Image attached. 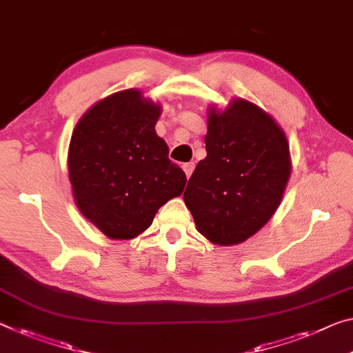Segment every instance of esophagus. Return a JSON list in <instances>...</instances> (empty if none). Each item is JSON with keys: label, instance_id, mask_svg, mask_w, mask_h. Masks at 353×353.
<instances>
[{"label": "esophagus", "instance_id": "obj_1", "mask_svg": "<svg viewBox=\"0 0 353 353\" xmlns=\"http://www.w3.org/2000/svg\"><path fill=\"white\" fill-rule=\"evenodd\" d=\"M194 169H195V164H194V162H186V164H183V170H184V173H186V176H188V178L192 175Z\"/></svg>", "mask_w": 353, "mask_h": 353}]
</instances>
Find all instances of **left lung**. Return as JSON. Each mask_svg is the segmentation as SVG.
I'll return each mask as SVG.
<instances>
[{
	"label": "left lung",
	"instance_id": "1",
	"mask_svg": "<svg viewBox=\"0 0 353 353\" xmlns=\"http://www.w3.org/2000/svg\"><path fill=\"white\" fill-rule=\"evenodd\" d=\"M207 158L184 191L197 230L219 246L246 241L271 219L290 178L289 142L274 118L241 97L208 107Z\"/></svg>",
	"mask_w": 353,
	"mask_h": 353
}]
</instances>
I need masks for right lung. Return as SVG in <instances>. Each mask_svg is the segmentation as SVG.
<instances>
[{
	"instance_id": "add662e5",
	"label": "right lung",
	"mask_w": 353,
	"mask_h": 353,
	"mask_svg": "<svg viewBox=\"0 0 353 353\" xmlns=\"http://www.w3.org/2000/svg\"><path fill=\"white\" fill-rule=\"evenodd\" d=\"M162 107L131 88L104 97L80 118L68 151L77 208L112 240L143 233L186 175L156 134Z\"/></svg>"
}]
</instances>
